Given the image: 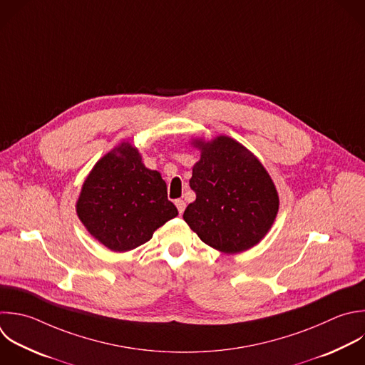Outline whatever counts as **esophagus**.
<instances>
[{"instance_id": "esophagus-1", "label": "esophagus", "mask_w": 365, "mask_h": 365, "mask_svg": "<svg viewBox=\"0 0 365 365\" xmlns=\"http://www.w3.org/2000/svg\"><path fill=\"white\" fill-rule=\"evenodd\" d=\"M175 205H177V208H178V212H180V215L184 212V210H185V201L184 200H177L175 201Z\"/></svg>"}]
</instances>
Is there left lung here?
<instances>
[{"instance_id": "8db88e82", "label": "left lung", "mask_w": 365, "mask_h": 365, "mask_svg": "<svg viewBox=\"0 0 365 365\" xmlns=\"http://www.w3.org/2000/svg\"><path fill=\"white\" fill-rule=\"evenodd\" d=\"M191 145L201 151L190 178L197 198L182 218L201 241L224 254L252 248L278 212L274 181L259 160L231 137L195 138Z\"/></svg>"}]
</instances>
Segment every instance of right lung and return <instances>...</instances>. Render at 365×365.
Masks as SVG:
<instances>
[{"label":"right lung","instance_id":"right-lung-1","mask_svg":"<svg viewBox=\"0 0 365 365\" xmlns=\"http://www.w3.org/2000/svg\"><path fill=\"white\" fill-rule=\"evenodd\" d=\"M76 210L87 231L115 252L143 245L157 228L178 215L167 198L161 174L147 168L138 148L128 141L96 163Z\"/></svg>","mask_w":365,"mask_h":365}]
</instances>
